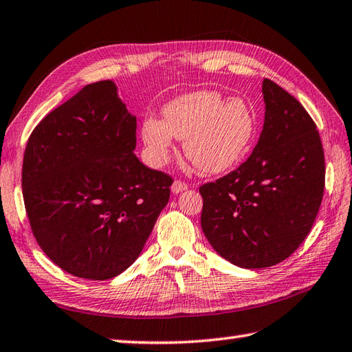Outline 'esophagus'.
<instances>
[{"label":"esophagus","mask_w":352,"mask_h":352,"mask_svg":"<svg viewBox=\"0 0 352 352\" xmlns=\"http://www.w3.org/2000/svg\"><path fill=\"white\" fill-rule=\"evenodd\" d=\"M172 192H174V194L177 195V194H182L183 190H186L188 189V184H186L184 182H180V180H175L174 183H172Z\"/></svg>","instance_id":"34e87169"}]
</instances>
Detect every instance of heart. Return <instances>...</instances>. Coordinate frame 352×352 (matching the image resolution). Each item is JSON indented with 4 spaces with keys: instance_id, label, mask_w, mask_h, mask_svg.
I'll use <instances>...</instances> for the list:
<instances>
[{
    "instance_id": "1",
    "label": "heart",
    "mask_w": 352,
    "mask_h": 352,
    "mask_svg": "<svg viewBox=\"0 0 352 352\" xmlns=\"http://www.w3.org/2000/svg\"><path fill=\"white\" fill-rule=\"evenodd\" d=\"M256 134V116L241 98L198 89L178 96L163 108V122L149 117L142 137L149 162L163 166L174 153V137L184 140V153L206 174L232 169L249 151Z\"/></svg>"
}]
</instances>
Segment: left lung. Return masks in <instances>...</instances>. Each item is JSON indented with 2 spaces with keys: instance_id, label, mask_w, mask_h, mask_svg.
I'll use <instances>...</instances> for the list:
<instances>
[{
  "instance_id": "1",
  "label": "left lung",
  "mask_w": 352,
  "mask_h": 352,
  "mask_svg": "<svg viewBox=\"0 0 352 352\" xmlns=\"http://www.w3.org/2000/svg\"><path fill=\"white\" fill-rule=\"evenodd\" d=\"M264 128L252 155L199 188L201 227L219 256L243 268L287 259L311 230L325 188L316 123L284 88L263 82Z\"/></svg>"
}]
</instances>
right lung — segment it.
Wrapping results in <instances>:
<instances>
[{"label": "right lung", "instance_id": "1", "mask_svg": "<svg viewBox=\"0 0 352 352\" xmlns=\"http://www.w3.org/2000/svg\"><path fill=\"white\" fill-rule=\"evenodd\" d=\"M135 116L113 80L89 84L33 129L23 197L43 252L73 276L111 279L139 258L172 178L135 157Z\"/></svg>", "mask_w": 352, "mask_h": 352}]
</instances>
